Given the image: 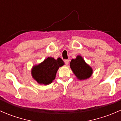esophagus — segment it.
Instances as JSON below:
<instances>
[{"label":"esophagus","mask_w":121,"mask_h":121,"mask_svg":"<svg viewBox=\"0 0 121 121\" xmlns=\"http://www.w3.org/2000/svg\"><path fill=\"white\" fill-rule=\"evenodd\" d=\"M64 63H65L66 65H68V64H69V60H64Z\"/></svg>","instance_id":"obj_1"}]
</instances>
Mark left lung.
I'll return each instance as SVG.
<instances>
[{
  "instance_id": "1",
  "label": "left lung",
  "mask_w": 121,
  "mask_h": 121,
  "mask_svg": "<svg viewBox=\"0 0 121 121\" xmlns=\"http://www.w3.org/2000/svg\"><path fill=\"white\" fill-rule=\"evenodd\" d=\"M70 67L79 80H85L90 77L92 74V68L86 64L82 57L78 56L75 59H72Z\"/></svg>"
}]
</instances>
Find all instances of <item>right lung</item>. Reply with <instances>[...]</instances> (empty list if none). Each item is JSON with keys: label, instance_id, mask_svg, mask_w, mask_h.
<instances>
[{"label": "right lung", "instance_id": "1", "mask_svg": "<svg viewBox=\"0 0 121 121\" xmlns=\"http://www.w3.org/2000/svg\"><path fill=\"white\" fill-rule=\"evenodd\" d=\"M64 64L61 58L55 60L52 57H48L43 63L33 67L31 74L38 83L48 85L53 82L58 69Z\"/></svg>", "mask_w": 121, "mask_h": 121}]
</instances>
